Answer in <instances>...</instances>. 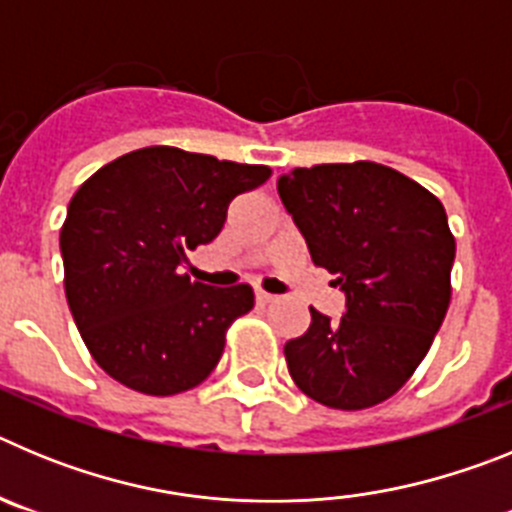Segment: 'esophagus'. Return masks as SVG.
I'll return each instance as SVG.
<instances>
[{
	"instance_id": "esophagus-1",
	"label": "esophagus",
	"mask_w": 512,
	"mask_h": 512,
	"mask_svg": "<svg viewBox=\"0 0 512 512\" xmlns=\"http://www.w3.org/2000/svg\"><path fill=\"white\" fill-rule=\"evenodd\" d=\"M256 300H259L261 305H269V302H274L277 297L269 295V292H264V289H256Z\"/></svg>"
}]
</instances>
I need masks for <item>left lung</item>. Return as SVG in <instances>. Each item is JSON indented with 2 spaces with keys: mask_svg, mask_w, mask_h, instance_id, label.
<instances>
[{
  "mask_svg": "<svg viewBox=\"0 0 512 512\" xmlns=\"http://www.w3.org/2000/svg\"><path fill=\"white\" fill-rule=\"evenodd\" d=\"M310 259L346 295L338 320L310 307L284 346L295 384L320 405L364 410L395 395L428 354L451 302L456 241L425 187L374 161L279 176Z\"/></svg>",
  "mask_w": 512,
  "mask_h": 512,
  "instance_id": "1",
  "label": "left lung"
}]
</instances>
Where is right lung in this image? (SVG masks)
<instances>
[{
    "instance_id": "1",
    "label": "right lung",
    "mask_w": 512,
    "mask_h": 512,
    "mask_svg": "<svg viewBox=\"0 0 512 512\" xmlns=\"http://www.w3.org/2000/svg\"><path fill=\"white\" fill-rule=\"evenodd\" d=\"M269 176V166L151 146L76 189L61 228L66 300L112 379L169 397L210 377L228 328L253 307V289L192 282L182 264L215 241L230 202Z\"/></svg>"
}]
</instances>
